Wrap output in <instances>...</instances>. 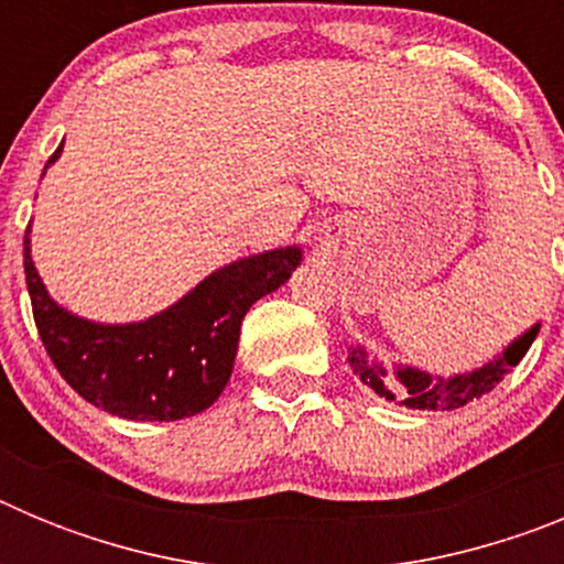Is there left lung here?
I'll return each mask as SVG.
<instances>
[{
  "label": "left lung",
  "instance_id": "1",
  "mask_svg": "<svg viewBox=\"0 0 564 564\" xmlns=\"http://www.w3.org/2000/svg\"><path fill=\"white\" fill-rule=\"evenodd\" d=\"M540 327L542 325L536 322L525 333H520L514 341L506 344L495 358H488L475 370L455 372V376H437V372H426L421 367L401 361L383 364L378 356H370V350L358 341L347 344V364H350L358 381L376 395H381L383 401H398L406 410L449 412L460 410L468 401L495 390L502 376L522 361Z\"/></svg>",
  "mask_w": 564,
  "mask_h": 564
}]
</instances>
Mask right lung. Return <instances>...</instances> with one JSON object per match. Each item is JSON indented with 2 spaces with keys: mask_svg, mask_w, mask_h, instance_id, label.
<instances>
[{
  "mask_svg": "<svg viewBox=\"0 0 564 564\" xmlns=\"http://www.w3.org/2000/svg\"><path fill=\"white\" fill-rule=\"evenodd\" d=\"M62 149L64 143L44 172ZM299 265V246L251 253L208 273L154 316L109 325L50 296L33 265L30 226L24 234V282L44 350L84 401L123 421H181L208 410L231 378L246 313L285 285Z\"/></svg>",
  "mask_w": 564,
  "mask_h": 564,
  "instance_id": "right-lung-1",
  "label": "right lung"
}]
</instances>
